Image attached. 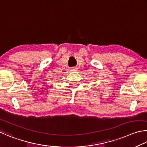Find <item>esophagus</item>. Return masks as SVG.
I'll list each match as a JSON object with an SVG mask.
<instances>
[{"instance_id": "34e87169", "label": "esophagus", "mask_w": 147, "mask_h": 147, "mask_svg": "<svg viewBox=\"0 0 147 147\" xmlns=\"http://www.w3.org/2000/svg\"><path fill=\"white\" fill-rule=\"evenodd\" d=\"M76 69H77V68H73L71 69V71H76Z\"/></svg>"}]
</instances>
